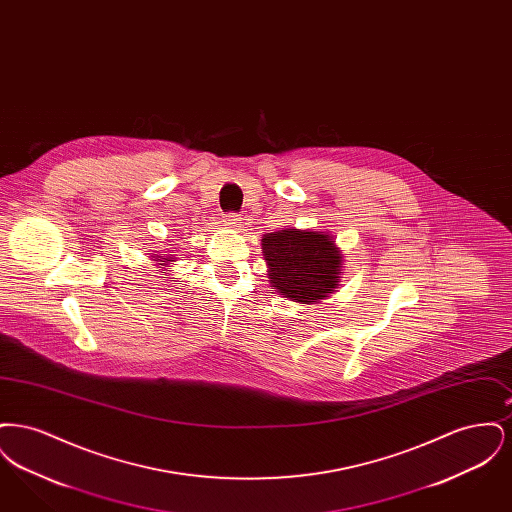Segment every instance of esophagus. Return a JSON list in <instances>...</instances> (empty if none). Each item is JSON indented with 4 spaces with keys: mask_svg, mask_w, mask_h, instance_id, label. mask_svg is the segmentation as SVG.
Returning a JSON list of instances; mask_svg holds the SVG:
<instances>
[{
    "mask_svg": "<svg viewBox=\"0 0 512 512\" xmlns=\"http://www.w3.org/2000/svg\"><path fill=\"white\" fill-rule=\"evenodd\" d=\"M238 215L236 213H228V215H224V224L228 226V228H236L238 226Z\"/></svg>",
    "mask_w": 512,
    "mask_h": 512,
    "instance_id": "1",
    "label": "esophagus"
}]
</instances>
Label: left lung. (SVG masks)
<instances>
[{
	"mask_svg": "<svg viewBox=\"0 0 512 512\" xmlns=\"http://www.w3.org/2000/svg\"><path fill=\"white\" fill-rule=\"evenodd\" d=\"M268 278L295 303H317L340 282L341 253L330 234L286 228L263 236Z\"/></svg>",
	"mask_w": 512,
	"mask_h": 512,
	"instance_id": "8db88e82",
	"label": "left lung"
}]
</instances>
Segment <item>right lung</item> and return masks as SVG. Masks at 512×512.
Segmentation results:
<instances>
[{
  "instance_id": "1",
  "label": "right lung",
  "mask_w": 512,
  "mask_h": 512,
  "mask_svg": "<svg viewBox=\"0 0 512 512\" xmlns=\"http://www.w3.org/2000/svg\"><path fill=\"white\" fill-rule=\"evenodd\" d=\"M157 261H161V259H157ZM167 261H172V257H167V259H165V261H163V265H165V263H167Z\"/></svg>"
}]
</instances>
